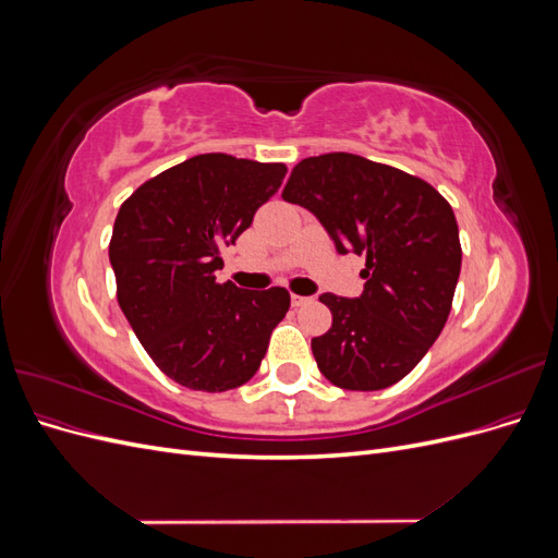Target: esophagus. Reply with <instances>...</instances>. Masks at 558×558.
<instances>
[{
  "instance_id": "34e87169",
  "label": "esophagus",
  "mask_w": 558,
  "mask_h": 558,
  "mask_svg": "<svg viewBox=\"0 0 558 558\" xmlns=\"http://www.w3.org/2000/svg\"><path fill=\"white\" fill-rule=\"evenodd\" d=\"M307 302H312V298H302V295H291V305L293 307H302V305H307Z\"/></svg>"
}]
</instances>
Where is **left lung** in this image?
I'll return each mask as SVG.
<instances>
[{"mask_svg":"<svg viewBox=\"0 0 558 558\" xmlns=\"http://www.w3.org/2000/svg\"><path fill=\"white\" fill-rule=\"evenodd\" d=\"M281 197L310 209L337 251L365 256L361 298L320 295L332 314L312 340L320 373L349 391L408 377L442 332L461 275L449 202L428 181L353 154L298 162Z\"/></svg>","mask_w":558,"mask_h":558,"instance_id":"8db88e82","label":"left lung"}]
</instances>
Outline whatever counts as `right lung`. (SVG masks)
I'll list each match as a JSON object with an SVG mask.
<instances>
[{"label":"right lung","mask_w":558,"mask_h":558,"mask_svg":"<svg viewBox=\"0 0 558 558\" xmlns=\"http://www.w3.org/2000/svg\"><path fill=\"white\" fill-rule=\"evenodd\" d=\"M283 162L202 154L144 181L118 209L109 242L116 298L162 373L193 391L246 384L291 307L272 286L218 283L221 246L277 193Z\"/></svg>","instance_id":"1"}]
</instances>
